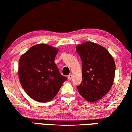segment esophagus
Returning <instances> with one entry per match:
<instances>
[{
	"mask_svg": "<svg viewBox=\"0 0 132 132\" xmlns=\"http://www.w3.org/2000/svg\"><path fill=\"white\" fill-rule=\"evenodd\" d=\"M67 78H68V79H69V80H71V79H72V75H71V74L69 75Z\"/></svg>",
	"mask_w": 132,
	"mask_h": 132,
	"instance_id": "esophagus-1",
	"label": "esophagus"
}]
</instances>
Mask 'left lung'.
<instances>
[{"mask_svg": "<svg viewBox=\"0 0 132 132\" xmlns=\"http://www.w3.org/2000/svg\"><path fill=\"white\" fill-rule=\"evenodd\" d=\"M76 48L82 62V82L77 88L87 101H96L105 96L113 86L115 62L108 51L97 43L86 42Z\"/></svg>", "mask_w": 132, "mask_h": 132, "instance_id": "8db88e82", "label": "left lung"}]
</instances>
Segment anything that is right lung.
<instances>
[{"instance_id": "right-lung-1", "label": "right lung", "mask_w": 132, "mask_h": 132, "mask_svg": "<svg viewBox=\"0 0 132 132\" xmlns=\"http://www.w3.org/2000/svg\"><path fill=\"white\" fill-rule=\"evenodd\" d=\"M59 50L46 44L34 45L21 56L18 76L21 86L34 100L46 103L54 98L67 80L55 63Z\"/></svg>"}]
</instances>
